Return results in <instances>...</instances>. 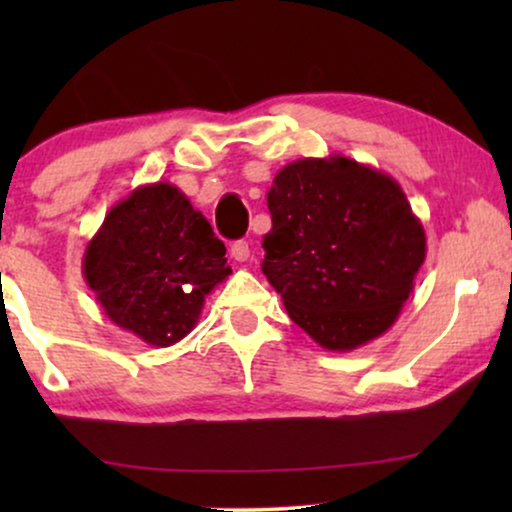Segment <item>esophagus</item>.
I'll return each instance as SVG.
<instances>
[{
	"instance_id": "esophagus-1",
	"label": "esophagus",
	"mask_w": 512,
	"mask_h": 512,
	"mask_svg": "<svg viewBox=\"0 0 512 512\" xmlns=\"http://www.w3.org/2000/svg\"><path fill=\"white\" fill-rule=\"evenodd\" d=\"M230 256H233L237 263H247L249 256H251L249 242H247V240H237V242H233V247H230Z\"/></svg>"
}]
</instances>
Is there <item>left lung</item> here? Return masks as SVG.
Segmentation results:
<instances>
[{
	"mask_svg": "<svg viewBox=\"0 0 512 512\" xmlns=\"http://www.w3.org/2000/svg\"><path fill=\"white\" fill-rule=\"evenodd\" d=\"M263 275L328 352L387 333L426 258L422 221L389 174L345 156L293 160L268 193Z\"/></svg>",
	"mask_w": 512,
	"mask_h": 512,
	"instance_id": "obj_1",
	"label": "left lung"
}]
</instances>
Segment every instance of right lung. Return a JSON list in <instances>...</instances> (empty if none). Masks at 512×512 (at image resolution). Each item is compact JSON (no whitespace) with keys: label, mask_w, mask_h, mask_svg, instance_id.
<instances>
[{"label":"right lung","mask_w":512,"mask_h":512,"mask_svg":"<svg viewBox=\"0 0 512 512\" xmlns=\"http://www.w3.org/2000/svg\"><path fill=\"white\" fill-rule=\"evenodd\" d=\"M230 272L209 221L167 181L116 202L83 254V277L104 314L151 347L186 338Z\"/></svg>","instance_id":"add662e5"}]
</instances>
